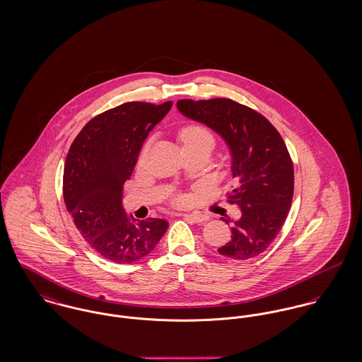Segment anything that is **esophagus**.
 Listing matches in <instances>:
<instances>
[{"label":"esophagus","instance_id":"obj_1","mask_svg":"<svg viewBox=\"0 0 362 362\" xmlns=\"http://www.w3.org/2000/svg\"><path fill=\"white\" fill-rule=\"evenodd\" d=\"M185 218L193 223H204L205 221H208V216L202 215V214H186Z\"/></svg>","mask_w":362,"mask_h":362}]
</instances>
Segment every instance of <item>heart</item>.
<instances>
[{
    "mask_svg": "<svg viewBox=\"0 0 362 362\" xmlns=\"http://www.w3.org/2000/svg\"><path fill=\"white\" fill-rule=\"evenodd\" d=\"M180 140L183 147H195L202 144L214 146V135L212 132L204 125H187L180 132Z\"/></svg>",
    "mask_w": 362,
    "mask_h": 362,
    "instance_id": "obj_1",
    "label": "heart"
}]
</instances>
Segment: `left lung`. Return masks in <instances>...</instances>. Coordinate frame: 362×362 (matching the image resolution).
I'll return each mask as SVG.
<instances>
[{"label":"left lung","instance_id":"8db88e82","mask_svg":"<svg viewBox=\"0 0 362 362\" xmlns=\"http://www.w3.org/2000/svg\"><path fill=\"white\" fill-rule=\"evenodd\" d=\"M185 117L215 131L227 143L235 187L228 201L241 209L231 224V240L218 252L247 260L269 248L285 222L293 197V164L279 131L267 118L231 99H183Z\"/></svg>","mask_w":362,"mask_h":362}]
</instances>
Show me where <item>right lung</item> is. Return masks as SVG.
<instances>
[{
	"instance_id": "right-lung-1",
	"label": "right lung",
	"mask_w": 362,
	"mask_h": 362,
	"mask_svg": "<svg viewBox=\"0 0 362 362\" xmlns=\"http://www.w3.org/2000/svg\"><path fill=\"white\" fill-rule=\"evenodd\" d=\"M172 102H128L92 118L66 157L63 197L83 240L119 264L147 256L165 234L168 222L128 216L124 183L138 163L143 141L167 115Z\"/></svg>"
}]
</instances>
